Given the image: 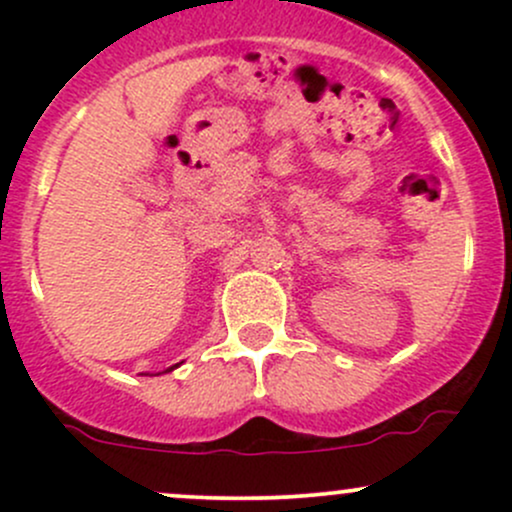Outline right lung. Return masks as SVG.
Returning <instances> with one entry per match:
<instances>
[{"label":"right lung","instance_id":"add662e5","mask_svg":"<svg viewBox=\"0 0 512 512\" xmlns=\"http://www.w3.org/2000/svg\"><path fill=\"white\" fill-rule=\"evenodd\" d=\"M180 366V363H175V366H170V368H166V373H170V370H175V368H178ZM156 375H161V373H156Z\"/></svg>","mask_w":512,"mask_h":512}]
</instances>
